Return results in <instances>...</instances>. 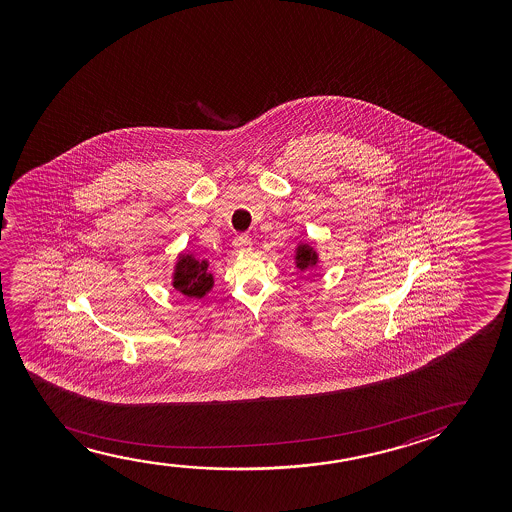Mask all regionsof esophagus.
I'll return each instance as SVG.
<instances>
[{
	"label": "esophagus",
	"mask_w": 512,
	"mask_h": 512,
	"mask_svg": "<svg viewBox=\"0 0 512 512\" xmlns=\"http://www.w3.org/2000/svg\"><path fill=\"white\" fill-rule=\"evenodd\" d=\"M232 245L238 252H248V250H252V238L248 234H239L238 238L232 241Z\"/></svg>",
	"instance_id": "34e87169"
}]
</instances>
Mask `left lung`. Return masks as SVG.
<instances>
[{
	"instance_id": "8db88e82",
	"label": "left lung",
	"mask_w": 512,
	"mask_h": 512,
	"mask_svg": "<svg viewBox=\"0 0 512 512\" xmlns=\"http://www.w3.org/2000/svg\"><path fill=\"white\" fill-rule=\"evenodd\" d=\"M316 262H318V255H316L315 250L309 245H299L297 252H295V264H297V267L301 271H306V269L315 267Z\"/></svg>"
}]
</instances>
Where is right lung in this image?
<instances>
[{
    "label": "right lung",
    "mask_w": 512,
    "mask_h": 512,
    "mask_svg": "<svg viewBox=\"0 0 512 512\" xmlns=\"http://www.w3.org/2000/svg\"><path fill=\"white\" fill-rule=\"evenodd\" d=\"M173 287L187 297H203L213 287V274L208 271V262L196 255H182L176 262Z\"/></svg>",
    "instance_id": "obj_1"
}]
</instances>
